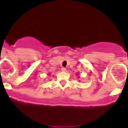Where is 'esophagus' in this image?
<instances>
[{"label":"esophagus","instance_id":"obj_1","mask_svg":"<svg viewBox=\"0 0 128 128\" xmlns=\"http://www.w3.org/2000/svg\"><path fill=\"white\" fill-rule=\"evenodd\" d=\"M66 70H67V69H66V68H64V67L61 68V71L62 72H66Z\"/></svg>","mask_w":128,"mask_h":128}]
</instances>
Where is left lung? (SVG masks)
I'll return each mask as SVG.
<instances>
[{"mask_svg":"<svg viewBox=\"0 0 128 128\" xmlns=\"http://www.w3.org/2000/svg\"><path fill=\"white\" fill-rule=\"evenodd\" d=\"M78 78H79V77H78Z\"/></svg>","mask_w":128,"mask_h":128,"instance_id":"8db88e82","label":"left lung"}]
</instances>
